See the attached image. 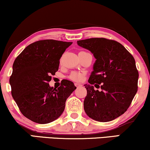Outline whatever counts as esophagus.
<instances>
[{"label":"esophagus","mask_w":150,"mask_h":150,"mask_svg":"<svg viewBox=\"0 0 150 150\" xmlns=\"http://www.w3.org/2000/svg\"><path fill=\"white\" fill-rule=\"evenodd\" d=\"M75 86H77V87H80L82 86V85H81V84H79V83H75Z\"/></svg>","instance_id":"obj_1"}]
</instances>
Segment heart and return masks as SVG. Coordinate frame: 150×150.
Here are the masks:
<instances>
[{"label":"heart","mask_w":150,"mask_h":150,"mask_svg":"<svg viewBox=\"0 0 150 150\" xmlns=\"http://www.w3.org/2000/svg\"><path fill=\"white\" fill-rule=\"evenodd\" d=\"M85 73L83 72H73L69 75V78L73 81H81L84 80Z\"/></svg>","instance_id":"heart-1"}]
</instances>
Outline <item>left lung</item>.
<instances>
[{
  "mask_svg": "<svg viewBox=\"0 0 150 150\" xmlns=\"http://www.w3.org/2000/svg\"><path fill=\"white\" fill-rule=\"evenodd\" d=\"M77 43L91 51L96 59L89 84H84L87 91L84 101L85 112L99 122L114 120L127 110L138 91L135 59L115 41L91 38ZM94 87L101 90H95Z\"/></svg>",
  "mask_w": 150,
  "mask_h": 150,
  "instance_id": "left-lung-1",
  "label": "left lung"
}]
</instances>
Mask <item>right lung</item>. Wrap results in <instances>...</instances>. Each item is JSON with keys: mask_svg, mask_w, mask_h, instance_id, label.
I'll return each mask as SVG.
<instances>
[{"mask_svg": "<svg viewBox=\"0 0 150 150\" xmlns=\"http://www.w3.org/2000/svg\"><path fill=\"white\" fill-rule=\"evenodd\" d=\"M72 42L46 39L28 45L15 59L9 78L12 96L22 114L39 124L55 120L63 113L67 98L75 90L64 79L57 89L48 82L55 75L59 59Z\"/></svg>", "mask_w": 150, "mask_h": 150, "instance_id": "add662e5", "label": "right lung"}]
</instances>
